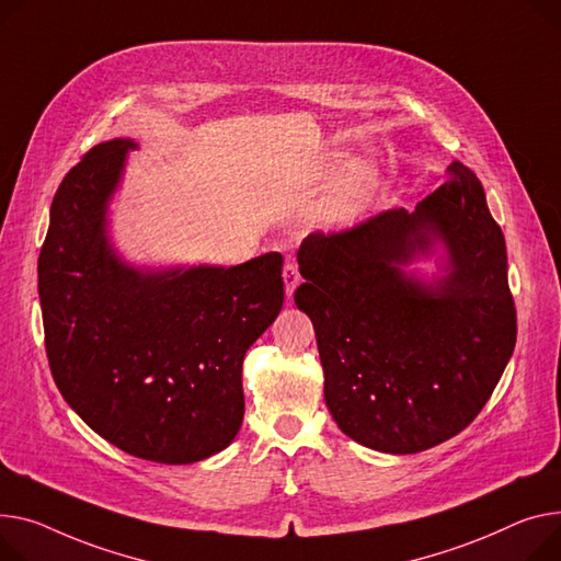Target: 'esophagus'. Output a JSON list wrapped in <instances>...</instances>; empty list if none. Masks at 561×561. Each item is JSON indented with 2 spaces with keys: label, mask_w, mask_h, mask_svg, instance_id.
I'll return each instance as SVG.
<instances>
[{
  "label": "esophagus",
  "mask_w": 561,
  "mask_h": 561,
  "mask_svg": "<svg viewBox=\"0 0 561 561\" xmlns=\"http://www.w3.org/2000/svg\"><path fill=\"white\" fill-rule=\"evenodd\" d=\"M282 277H284V288H286V295H293V290H295L297 286H300V282H302L300 268H297L295 261H286V266H284V273H282Z\"/></svg>",
  "instance_id": "obj_1"
}]
</instances>
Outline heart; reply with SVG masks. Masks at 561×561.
<instances>
[{
    "label": "heart",
    "mask_w": 561,
    "mask_h": 561,
    "mask_svg": "<svg viewBox=\"0 0 561 561\" xmlns=\"http://www.w3.org/2000/svg\"><path fill=\"white\" fill-rule=\"evenodd\" d=\"M335 173H339V160H329L322 167V180H331ZM377 182V169L369 162L350 164L324 194L318 207L320 218L324 222H331V226H343V222L354 220L371 192H375Z\"/></svg>",
    "instance_id": "heart-1"
}]
</instances>
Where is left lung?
<instances>
[{
  "instance_id": "left-lung-1",
  "label": "left lung",
  "mask_w": 561,
  "mask_h": 561,
  "mask_svg": "<svg viewBox=\"0 0 561 561\" xmlns=\"http://www.w3.org/2000/svg\"><path fill=\"white\" fill-rule=\"evenodd\" d=\"M439 238L450 273L433 287L400 266ZM295 305L316 329L324 401L345 435L417 454L465 431L516 343L507 252L476 173L458 162L413 214L403 207L341 232H313Z\"/></svg>"
}]
</instances>
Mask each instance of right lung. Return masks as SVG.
<instances>
[{"instance_id":"add662e5","label":"right lung","mask_w":561,"mask_h":561,"mask_svg":"<svg viewBox=\"0 0 561 561\" xmlns=\"http://www.w3.org/2000/svg\"><path fill=\"white\" fill-rule=\"evenodd\" d=\"M133 148H90L54 196L37 259L45 347L60 394L94 433L135 458L190 465L241 428L243 356L282 311L284 259L126 266L107 243L105 209Z\"/></svg>"}]
</instances>
